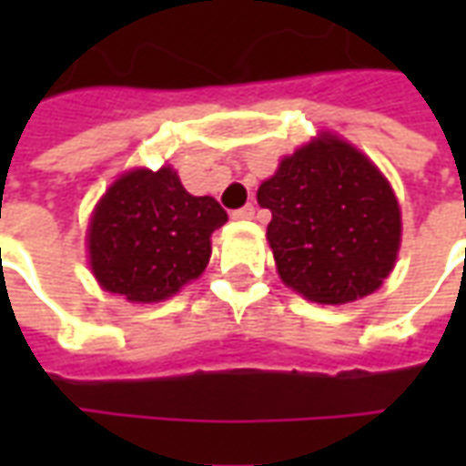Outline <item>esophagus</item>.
Returning a JSON list of instances; mask_svg holds the SVG:
<instances>
[{
	"mask_svg": "<svg viewBox=\"0 0 466 466\" xmlns=\"http://www.w3.org/2000/svg\"><path fill=\"white\" fill-rule=\"evenodd\" d=\"M254 217V207L252 204H244L242 209H234L232 219H239V222H247V219H252Z\"/></svg>",
	"mask_w": 466,
	"mask_h": 466,
	"instance_id": "esophagus-1",
	"label": "esophagus"
}]
</instances>
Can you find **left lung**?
<instances>
[{
    "mask_svg": "<svg viewBox=\"0 0 466 466\" xmlns=\"http://www.w3.org/2000/svg\"><path fill=\"white\" fill-rule=\"evenodd\" d=\"M257 202L272 212L267 239L282 282L312 302L361 299L394 269L397 197L374 162L334 134L284 157Z\"/></svg>",
    "mask_w": 466,
    "mask_h": 466,
    "instance_id": "left-lung-1",
    "label": "left lung"
}]
</instances>
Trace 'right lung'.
Instances as JSON below:
<instances>
[{
    "label": "right lung",
    "instance_id": "obj_1",
    "mask_svg": "<svg viewBox=\"0 0 466 466\" xmlns=\"http://www.w3.org/2000/svg\"><path fill=\"white\" fill-rule=\"evenodd\" d=\"M227 222L214 197H194L172 167L122 174L96 202L86 249L102 289L137 304L162 302L197 279Z\"/></svg>",
    "mask_w": 466,
    "mask_h": 466
}]
</instances>
